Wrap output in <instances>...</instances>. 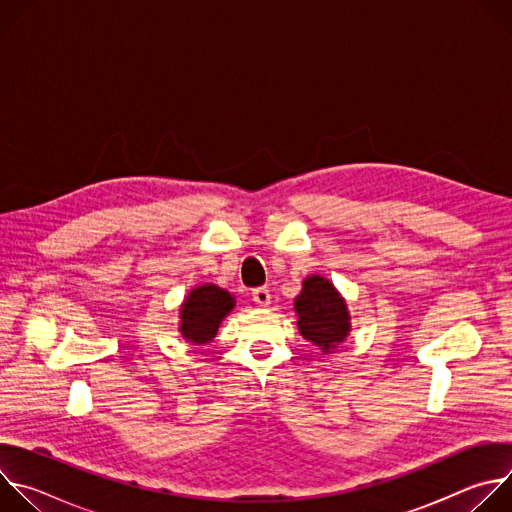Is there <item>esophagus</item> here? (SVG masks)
I'll return each mask as SVG.
<instances>
[{
  "instance_id": "esophagus-1",
  "label": "esophagus",
  "mask_w": 512,
  "mask_h": 512,
  "mask_svg": "<svg viewBox=\"0 0 512 512\" xmlns=\"http://www.w3.org/2000/svg\"><path fill=\"white\" fill-rule=\"evenodd\" d=\"M251 296H253V302H255L257 306H261V308H265V306L271 304V294H269L267 287H257V289H253Z\"/></svg>"
}]
</instances>
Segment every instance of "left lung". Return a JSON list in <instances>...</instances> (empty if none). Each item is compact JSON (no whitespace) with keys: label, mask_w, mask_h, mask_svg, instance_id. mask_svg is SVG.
<instances>
[{"label":"left lung","mask_w":512,"mask_h":512,"mask_svg":"<svg viewBox=\"0 0 512 512\" xmlns=\"http://www.w3.org/2000/svg\"><path fill=\"white\" fill-rule=\"evenodd\" d=\"M294 308L300 334L320 346L322 352H330L346 340L350 332V314L344 298L326 277H306Z\"/></svg>","instance_id":"1"}]
</instances>
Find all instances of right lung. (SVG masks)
I'll list each match as a JSON object with an SVG mask.
<instances>
[{"label":"right lung","mask_w":512,"mask_h":512,"mask_svg":"<svg viewBox=\"0 0 512 512\" xmlns=\"http://www.w3.org/2000/svg\"><path fill=\"white\" fill-rule=\"evenodd\" d=\"M235 308V298L214 283L194 287L180 306V334L192 344L210 342L221 322Z\"/></svg>","instance_id":"right-lung-1"}]
</instances>
